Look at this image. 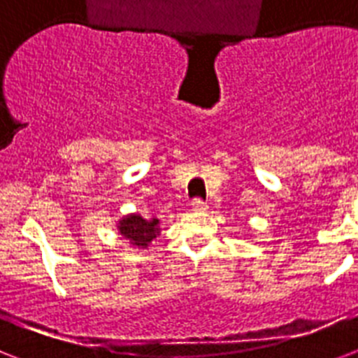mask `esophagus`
Instances as JSON below:
<instances>
[{
	"label": "esophagus",
	"instance_id": "1",
	"mask_svg": "<svg viewBox=\"0 0 358 358\" xmlns=\"http://www.w3.org/2000/svg\"><path fill=\"white\" fill-rule=\"evenodd\" d=\"M191 208H193L195 212H206V210H208V202L201 201V199H195V201L191 202Z\"/></svg>",
	"mask_w": 358,
	"mask_h": 358
}]
</instances>
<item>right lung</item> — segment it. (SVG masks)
<instances>
[{"label": "right lung", "mask_w": 358, "mask_h": 358, "mask_svg": "<svg viewBox=\"0 0 358 358\" xmlns=\"http://www.w3.org/2000/svg\"><path fill=\"white\" fill-rule=\"evenodd\" d=\"M119 232L134 247L145 249L159 234V219H143L139 213H129L119 221Z\"/></svg>", "instance_id": "obj_1"}]
</instances>
